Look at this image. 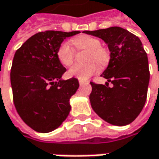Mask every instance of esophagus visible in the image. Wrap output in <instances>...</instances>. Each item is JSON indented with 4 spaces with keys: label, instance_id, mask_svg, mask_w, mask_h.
<instances>
[{
    "label": "esophagus",
    "instance_id": "obj_1",
    "mask_svg": "<svg viewBox=\"0 0 159 159\" xmlns=\"http://www.w3.org/2000/svg\"><path fill=\"white\" fill-rule=\"evenodd\" d=\"M85 83H86L85 81H83V80H79L80 84H85Z\"/></svg>",
    "mask_w": 159,
    "mask_h": 159
}]
</instances>
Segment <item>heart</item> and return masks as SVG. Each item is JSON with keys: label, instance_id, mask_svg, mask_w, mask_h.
Returning a JSON list of instances; mask_svg holds the SVG:
<instances>
[{"label": "heart", "instance_id": "b5f03b06", "mask_svg": "<svg viewBox=\"0 0 159 159\" xmlns=\"http://www.w3.org/2000/svg\"><path fill=\"white\" fill-rule=\"evenodd\" d=\"M72 44L77 50H87L89 52L87 54L86 64H77L72 66L68 70V75L72 77H76L78 79L85 80L94 75L99 66H104L107 64L109 60L108 51L103 46H101V41L96 37L91 35H79L72 39ZM75 49L68 43H62L59 46L56 55L60 64L64 66H69L73 64L75 58ZM95 61L97 64L94 62Z\"/></svg>", "mask_w": 159, "mask_h": 159}]
</instances>
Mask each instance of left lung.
Instances as JSON below:
<instances>
[{"label":"left lung","instance_id":"obj_1","mask_svg":"<svg viewBox=\"0 0 159 159\" xmlns=\"http://www.w3.org/2000/svg\"><path fill=\"white\" fill-rule=\"evenodd\" d=\"M85 34L101 38L110 51L107 68L101 75L113 84L91 82L89 99L94 112L114 125L132 123L145 106L149 83L147 52L140 39L121 27H110Z\"/></svg>","mask_w":159,"mask_h":159}]
</instances>
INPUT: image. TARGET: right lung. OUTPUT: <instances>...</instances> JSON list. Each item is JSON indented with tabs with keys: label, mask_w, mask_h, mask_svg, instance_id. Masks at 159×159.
<instances>
[{
	"label": "right lung",
	"mask_w": 159,
	"mask_h": 159,
	"mask_svg": "<svg viewBox=\"0 0 159 159\" xmlns=\"http://www.w3.org/2000/svg\"><path fill=\"white\" fill-rule=\"evenodd\" d=\"M79 33H38L14 54L11 69L13 103L23 122L37 132L56 129L69 115V100L79 83L74 77L62 80L66 69L58 61L56 52L65 38Z\"/></svg>",
	"instance_id": "obj_1"
}]
</instances>
